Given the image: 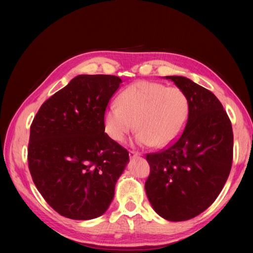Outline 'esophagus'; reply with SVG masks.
<instances>
[{"label":"esophagus","instance_id":"obj_1","mask_svg":"<svg viewBox=\"0 0 253 253\" xmlns=\"http://www.w3.org/2000/svg\"><path fill=\"white\" fill-rule=\"evenodd\" d=\"M141 154L138 153V152H134V151H130L129 152V157L133 158V157H139Z\"/></svg>","mask_w":253,"mask_h":253}]
</instances>
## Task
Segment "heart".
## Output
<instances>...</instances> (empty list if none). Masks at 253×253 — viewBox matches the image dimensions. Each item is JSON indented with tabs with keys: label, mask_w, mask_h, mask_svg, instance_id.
Returning <instances> with one entry per match:
<instances>
[{
	"label": "heart",
	"mask_w": 253,
	"mask_h": 253,
	"mask_svg": "<svg viewBox=\"0 0 253 253\" xmlns=\"http://www.w3.org/2000/svg\"><path fill=\"white\" fill-rule=\"evenodd\" d=\"M189 115V98L179 87L139 81L122 91L119 107L112 104L107 108L103 125L108 136L117 143L124 142L137 128L139 145L166 148L183 132Z\"/></svg>",
	"instance_id": "obj_1"
}]
</instances>
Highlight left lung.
I'll list each match as a JSON object with an SVG mask.
<instances>
[{
	"mask_svg": "<svg viewBox=\"0 0 253 253\" xmlns=\"http://www.w3.org/2000/svg\"><path fill=\"white\" fill-rule=\"evenodd\" d=\"M190 101L181 136L167 149L146 154L151 171L145 192L152 207L169 221H185L206 210L224 186L233 163V129L210 90L184 76H166Z\"/></svg>",
	"mask_w": 253,
	"mask_h": 253,
	"instance_id": "8db88e82",
	"label": "left lung"
}]
</instances>
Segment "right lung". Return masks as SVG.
Wrapping results in <instances>:
<instances>
[{
	"label": "right lung",
	"mask_w": 253,
	"mask_h": 253,
	"mask_svg": "<svg viewBox=\"0 0 253 253\" xmlns=\"http://www.w3.org/2000/svg\"><path fill=\"white\" fill-rule=\"evenodd\" d=\"M121 83L115 75H78L41 105L32 122L29 170L46 203L66 218L103 214L129 162L128 151L103 125Z\"/></svg>",
	"instance_id": "add662e5"
}]
</instances>
